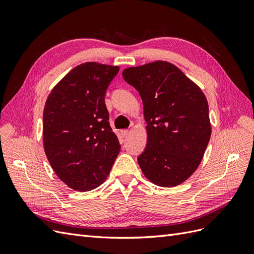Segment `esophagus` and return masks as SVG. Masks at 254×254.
Wrapping results in <instances>:
<instances>
[{
	"instance_id": "1",
	"label": "esophagus",
	"mask_w": 254,
	"mask_h": 254,
	"mask_svg": "<svg viewBox=\"0 0 254 254\" xmlns=\"http://www.w3.org/2000/svg\"><path fill=\"white\" fill-rule=\"evenodd\" d=\"M129 133V130H127V129H124V130H122L121 131V134H122V136L123 137H125V136H127V134Z\"/></svg>"
}]
</instances>
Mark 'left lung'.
I'll return each mask as SVG.
<instances>
[{
	"instance_id": "1",
	"label": "left lung",
	"mask_w": 254,
	"mask_h": 254,
	"mask_svg": "<svg viewBox=\"0 0 254 254\" xmlns=\"http://www.w3.org/2000/svg\"><path fill=\"white\" fill-rule=\"evenodd\" d=\"M123 77L143 101L147 144L137 162L144 176L159 187L179 186L197 170L210 141L205 95L167 61L125 68Z\"/></svg>"
}]
</instances>
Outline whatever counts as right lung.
<instances>
[{"mask_svg":"<svg viewBox=\"0 0 254 254\" xmlns=\"http://www.w3.org/2000/svg\"><path fill=\"white\" fill-rule=\"evenodd\" d=\"M119 70L81 64L53 88L45 102V155L58 178L75 190L101 186L121 150L105 105L106 90Z\"/></svg>","mask_w":254,"mask_h":254,"instance_id":"right-lung-1","label":"right lung"}]
</instances>
